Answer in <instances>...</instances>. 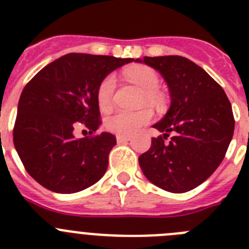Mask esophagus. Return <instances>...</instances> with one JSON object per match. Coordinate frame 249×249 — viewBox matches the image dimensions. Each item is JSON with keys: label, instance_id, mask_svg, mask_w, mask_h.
Returning <instances> with one entry per match:
<instances>
[{"label": "esophagus", "instance_id": "obj_1", "mask_svg": "<svg viewBox=\"0 0 249 249\" xmlns=\"http://www.w3.org/2000/svg\"><path fill=\"white\" fill-rule=\"evenodd\" d=\"M131 140L129 136H117V142L118 143H123V142H128Z\"/></svg>", "mask_w": 249, "mask_h": 249}]
</instances>
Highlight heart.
<instances>
[{
    "label": "heart",
    "mask_w": 249,
    "mask_h": 249,
    "mask_svg": "<svg viewBox=\"0 0 249 249\" xmlns=\"http://www.w3.org/2000/svg\"><path fill=\"white\" fill-rule=\"evenodd\" d=\"M127 78L144 93V101L148 105H158L160 96L158 93L160 81L158 74L149 67H136L127 72ZM116 78L114 76H107L101 82L97 91V102L102 109H107L112 105ZM152 113L147 109L136 112L116 111L107 116L105 121L106 128L118 136H132L142 126L151 121Z\"/></svg>",
    "instance_id": "1"
}]
</instances>
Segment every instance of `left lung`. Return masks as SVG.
<instances>
[{
	"mask_svg": "<svg viewBox=\"0 0 249 249\" xmlns=\"http://www.w3.org/2000/svg\"><path fill=\"white\" fill-rule=\"evenodd\" d=\"M160 72L171 105L153 124L160 135L138 157L149 182L164 191L184 193L203 183L218 168L234 131L232 106L223 89L203 68L181 56L137 58ZM171 135L169 142H164Z\"/></svg>",
	"mask_w": 249,
	"mask_h": 249,
	"instance_id": "obj_1",
	"label": "left lung"
}]
</instances>
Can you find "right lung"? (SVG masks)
<instances>
[{"label":"right lung","mask_w":249,"mask_h":249,"mask_svg":"<svg viewBox=\"0 0 249 249\" xmlns=\"http://www.w3.org/2000/svg\"><path fill=\"white\" fill-rule=\"evenodd\" d=\"M68 53L43 67L26 85L17 107L13 143L28 175L56 193H76L98 182L108 167L116 137L102 132L76 138L77 122L100 128L97 91L114 70L133 62Z\"/></svg>","instance_id":"right-lung-1"}]
</instances>
